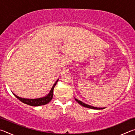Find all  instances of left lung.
I'll return each mask as SVG.
<instances>
[{"mask_svg":"<svg viewBox=\"0 0 135 135\" xmlns=\"http://www.w3.org/2000/svg\"><path fill=\"white\" fill-rule=\"evenodd\" d=\"M75 100H76V101L78 102V103L81 105V106H83L84 107H86V108H91V109H104L105 108H98V107H93V106H90L89 105H88L85 103H83V102H81V100L77 99L76 98H75Z\"/></svg>","mask_w":135,"mask_h":135,"instance_id":"left-lung-1","label":"left lung"}]
</instances>
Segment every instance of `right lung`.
I'll return each mask as SVG.
<instances>
[{"instance_id": "add662e5", "label": "right lung", "mask_w": 135, "mask_h": 135, "mask_svg": "<svg viewBox=\"0 0 135 135\" xmlns=\"http://www.w3.org/2000/svg\"><path fill=\"white\" fill-rule=\"evenodd\" d=\"M58 79L56 81L55 83L54 84L53 86L51 88V90H50L49 93L47 94L46 96H45L44 97L42 98H36V99H27V98H23L18 97L17 95L13 93V94L14 95L16 98H17L18 99H19L20 101H21L23 103L28 105L33 106V107H37V106H40V105H43L48 104L49 102L52 100V98H53V93H54V89L55 86L56 84L58 81Z\"/></svg>"}]
</instances>
